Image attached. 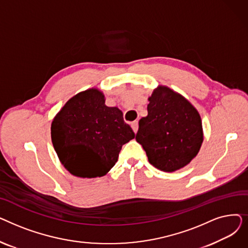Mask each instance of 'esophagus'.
<instances>
[{"label":"esophagus","mask_w":248,"mask_h":248,"mask_svg":"<svg viewBox=\"0 0 248 248\" xmlns=\"http://www.w3.org/2000/svg\"><path fill=\"white\" fill-rule=\"evenodd\" d=\"M132 127H133V129H134V132L137 134L138 128H139V122H138V121L133 122V123H132Z\"/></svg>","instance_id":"esophagus-1"}]
</instances>
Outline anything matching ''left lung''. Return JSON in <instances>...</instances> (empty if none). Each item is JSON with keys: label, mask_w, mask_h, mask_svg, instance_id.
Instances as JSON below:
<instances>
[{"label": "left lung", "mask_w": 248, "mask_h": 248, "mask_svg": "<svg viewBox=\"0 0 248 248\" xmlns=\"http://www.w3.org/2000/svg\"><path fill=\"white\" fill-rule=\"evenodd\" d=\"M148 100V115L140 120L136 140L155 168L169 173L180 170L200 151L201 116L188 99L168 86L159 85Z\"/></svg>", "instance_id": "1"}]
</instances>
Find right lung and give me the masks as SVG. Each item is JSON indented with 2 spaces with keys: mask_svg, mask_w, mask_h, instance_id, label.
I'll list each match as a JSON object with an SVG mask.
<instances>
[{
  "mask_svg": "<svg viewBox=\"0 0 248 248\" xmlns=\"http://www.w3.org/2000/svg\"><path fill=\"white\" fill-rule=\"evenodd\" d=\"M134 138L123 111L106 106V97L97 88L71 97L51 124V140L59 161L80 178L107 175L122 147Z\"/></svg>",
  "mask_w": 248,
  "mask_h": 248,
  "instance_id": "1",
  "label": "right lung"
}]
</instances>
